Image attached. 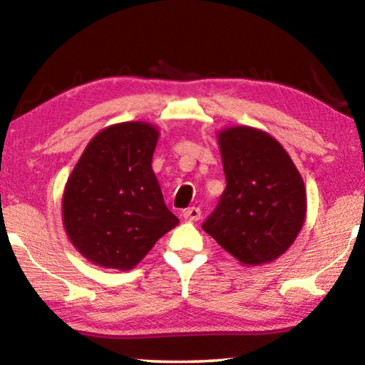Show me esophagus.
I'll return each instance as SVG.
<instances>
[{"label":"esophagus","instance_id":"esophagus-1","mask_svg":"<svg viewBox=\"0 0 365 365\" xmlns=\"http://www.w3.org/2000/svg\"><path fill=\"white\" fill-rule=\"evenodd\" d=\"M200 217H201L200 207H188L183 211V219L188 222H196V220H200Z\"/></svg>","mask_w":365,"mask_h":365}]
</instances>
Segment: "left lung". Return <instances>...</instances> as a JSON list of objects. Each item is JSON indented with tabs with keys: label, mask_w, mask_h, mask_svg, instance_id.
I'll return each instance as SVG.
<instances>
[{
	"label": "left lung",
	"mask_w": 365,
	"mask_h": 365,
	"mask_svg": "<svg viewBox=\"0 0 365 365\" xmlns=\"http://www.w3.org/2000/svg\"><path fill=\"white\" fill-rule=\"evenodd\" d=\"M217 143L227 187L202 228L245 267L275 261L304 225V180L267 132L225 127L217 132Z\"/></svg>",
	"instance_id": "obj_1"
}]
</instances>
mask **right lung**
Listing matches in <instances>:
<instances>
[{
	"mask_svg": "<svg viewBox=\"0 0 365 365\" xmlns=\"http://www.w3.org/2000/svg\"><path fill=\"white\" fill-rule=\"evenodd\" d=\"M159 128L132 120L98 132L63 193V225L80 255L103 269L132 270L178 225L151 168Z\"/></svg>",
	"mask_w": 365,
	"mask_h": 365,
	"instance_id": "right-lung-1",
	"label": "right lung"
}]
</instances>
